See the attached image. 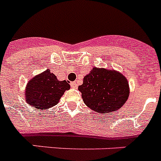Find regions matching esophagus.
I'll return each mask as SVG.
<instances>
[{"instance_id":"esophagus-1","label":"esophagus","mask_w":161,"mask_h":161,"mask_svg":"<svg viewBox=\"0 0 161 161\" xmlns=\"http://www.w3.org/2000/svg\"><path fill=\"white\" fill-rule=\"evenodd\" d=\"M70 85H71V87H73V88H78V85L76 82H71V83H70Z\"/></svg>"}]
</instances>
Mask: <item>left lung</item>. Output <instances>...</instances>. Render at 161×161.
<instances>
[{
    "label": "left lung",
    "instance_id": "8db88e82",
    "mask_svg": "<svg viewBox=\"0 0 161 161\" xmlns=\"http://www.w3.org/2000/svg\"><path fill=\"white\" fill-rule=\"evenodd\" d=\"M84 103L99 113L116 112L128 99L130 88L123 74L114 69L94 67L78 86Z\"/></svg>",
    "mask_w": 161,
    "mask_h": 161
}]
</instances>
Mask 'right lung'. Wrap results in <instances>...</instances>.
Masks as SVG:
<instances>
[{"label":"right lung","mask_w":161,"mask_h":161,"mask_svg":"<svg viewBox=\"0 0 161 161\" xmlns=\"http://www.w3.org/2000/svg\"><path fill=\"white\" fill-rule=\"evenodd\" d=\"M69 88L70 85L67 81H58L47 69L29 81L25 91V101L37 109H48L58 103L63 94Z\"/></svg>","instance_id":"add662e5"}]
</instances>
